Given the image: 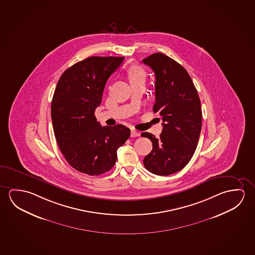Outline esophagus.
Wrapping results in <instances>:
<instances>
[{"mask_svg": "<svg viewBox=\"0 0 255 255\" xmlns=\"http://www.w3.org/2000/svg\"><path fill=\"white\" fill-rule=\"evenodd\" d=\"M139 135H140V133L137 132L136 130H131V137H137Z\"/></svg>", "mask_w": 255, "mask_h": 255, "instance_id": "esophagus-1", "label": "esophagus"}]
</instances>
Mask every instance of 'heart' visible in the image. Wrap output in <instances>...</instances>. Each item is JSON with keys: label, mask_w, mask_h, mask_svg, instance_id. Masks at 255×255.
Listing matches in <instances>:
<instances>
[{"label": "heart", "mask_w": 255, "mask_h": 255, "mask_svg": "<svg viewBox=\"0 0 255 255\" xmlns=\"http://www.w3.org/2000/svg\"><path fill=\"white\" fill-rule=\"evenodd\" d=\"M128 77L130 83H136V82H143L145 81L146 73L141 66L138 65H131L128 69Z\"/></svg>", "instance_id": "heart-1"}]
</instances>
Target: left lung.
Returning <instances> with one entry per match:
<instances>
[{
	"mask_svg": "<svg viewBox=\"0 0 255 255\" xmlns=\"http://www.w3.org/2000/svg\"><path fill=\"white\" fill-rule=\"evenodd\" d=\"M142 62L155 73L153 112L163 121L158 138L141 133L152 142L143 165L152 174L169 175L186 166L197 148L202 124L200 99L189 73L176 61L155 53Z\"/></svg>",
	"mask_w": 255,
	"mask_h": 255,
	"instance_id": "8db88e82",
	"label": "left lung"
}]
</instances>
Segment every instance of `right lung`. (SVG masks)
<instances>
[{"mask_svg":"<svg viewBox=\"0 0 255 255\" xmlns=\"http://www.w3.org/2000/svg\"><path fill=\"white\" fill-rule=\"evenodd\" d=\"M123 57H90L65 70L51 103L53 129L69 165L83 174L99 175L114 167L117 150L129 138L125 126L102 127L95 111L108 78Z\"/></svg>","mask_w":255,"mask_h":255,"instance_id":"obj_1","label":"right lung"}]
</instances>
